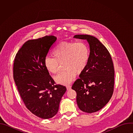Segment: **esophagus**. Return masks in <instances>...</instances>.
I'll return each instance as SVG.
<instances>
[{"instance_id":"34e87169","label":"esophagus","mask_w":133,"mask_h":133,"mask_svg":"<svg viewBox=\"0 0 133 133\" xmlns=\"http://www.w3.org/2000/svg\"><path fill=\"white\" fill-rule=\"evenodd\" d=\"M66 88H67V90H70V88H71V86H70V85H68V86H67Z\"/></svg>"}]
</instances>
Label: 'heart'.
Here are the masks:
<instances>
[{"instance_id":"obj_1","label":"heart","mask_w":133,"mask_h":133,"mask_svg":"<svg viewBox=\"0 0 133 133\" xmlns=\"http://www.w3.org/2000/svg\"><path fill=\"white\" fill-rule=\"evenodd\" d=\"M54 58L47 57L44 59V66L50 74L58 71L59 65L63 63L64 71L54 77L59 84L67 85L75 78L76 73L80 74L87 66L89 59V48L83 41L64 42L59 43L54 49Z\"/></svg>"}]
</instances>
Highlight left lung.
Returning <instances> with one entry per match:
<instances>
[{
    "label": "left lung",
    "mask_w": 133,
    "mask_h": 133,
    "mask_svg": "<svg viewBox=\"0 0 133 133\" xmlns=\"http://www.w3.org/2000/svg\"><path fill=\"white\" fill-rule=\"evenodd\" d=\"M74 38L86 39L90 47L89 59L71 88L77 94L79 109L91 113L103 108L111 98L114 86V67L107 49L94 36L76 35Z\"/></svg>",
    "instance_id": "1"
}]
</instances>
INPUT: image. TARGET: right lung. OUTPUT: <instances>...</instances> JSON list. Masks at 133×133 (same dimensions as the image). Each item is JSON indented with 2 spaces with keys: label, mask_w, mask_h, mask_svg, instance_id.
<instances>
[{
  "label": "right lung",
  "mask_w": 133,
  "mask_h": 133,
  "mask_svg": "<svg viewBox=\"0 0 133 133\" xmlns=\"http://www.w3.org/2000/svg\"><path fill=\"white\" fill-rule=\"evenodd\" d=\"M57 38L46 36L26 42L16 54L13 76L26 108L43 119L57 113L66 87L55 82L44 66V59Z\"/></svg>",
  "instance_id": "obj_1"
}]
</instances>
